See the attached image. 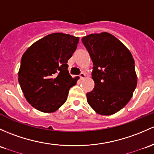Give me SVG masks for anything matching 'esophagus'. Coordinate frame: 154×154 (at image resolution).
Returning a JSON list of instances; mask_svg holds the SVG:
<instances>
[{
  "label": "esophagus",
  "instance_id": "34e87169",
  "mask_svg": "<svg viewBox=\"0 0 154 154\" xmlns=\"http://www.w3.org/2000/svg\"><path fill=\"white\" fill-rule=\"evenodd\" d=\"M80 79H81V80H82V79H84L85 77V73H83V72H81L80 73Z\"/></svg>",
  "mask_w": 154,
  "mask_h": 154
}]
</instances>
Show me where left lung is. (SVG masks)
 Returning <instances> with one entry per match:
<instances>
[{
    "mask_svg": "<svg viewBox=\"0 0 154 154\" xmlns=\"http://www.w3.org/2000/svg\"><path fill=\"white\" fill-rule=\"evenodd\" d=\"M82 42L93 62L94 88L86 94L89 106L111 115L127 105L137 84L134 60L123 43L108 32L91 34Z\"/></svg>",
    "mask_w": 154,
    "mask_h": 154,
    "instance_id": "left-lung-1",
    "label": "left lung"
}]
</instances>
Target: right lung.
Returning a JSON list of instances; mask_svg holds the SVG:
<instances>
[{
    "mask_svg": "<svg viewBox=\"0 0 154 154\" xmlns=\"http://www.w3.org/2000/svg\"><path fill=\"white\" fill-rule=\"evenodd\" d=\"M79 43L78 37L50 34L27 48L23 54L18 82L28 103L38 111L51 113L67 100L70 88L76 85L67 62Z\"/></svg>",
    "mask_w": 154,
    "mask_h": 154,
    "instance_id": "1",
    "label": "right lung"
}]
</instances>
